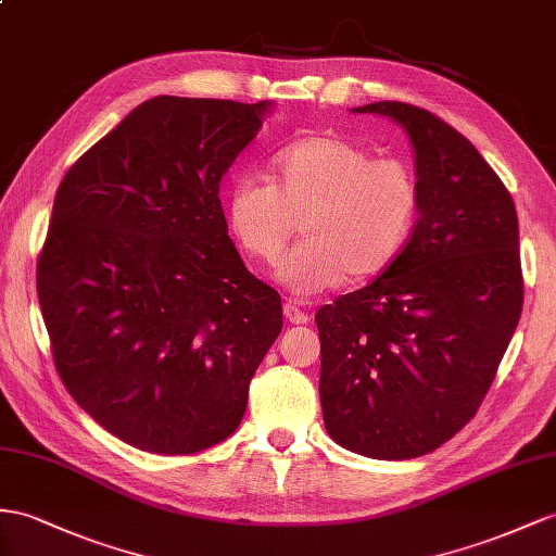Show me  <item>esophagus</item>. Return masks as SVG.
Here are the masks:
<instances>
[{"label": "esophagus", "instance_id": "1", "mask_svg": "<svg viewBox=\"0 0 556 556\" xmlns=\"http://www.w3.org/2000/svg\"><path fill=\"white\" fill-rule=\"evenodd\" d=\"M283 317H287L289 324H307V315L301 309L295 307L293 303H287L283 305Z\"/></svg>", "mask_w": 556, "mask_h": 556}]
</instances>
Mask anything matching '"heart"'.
<instances>
[{"label": "heart", "instance_id": "obj_1", "mask_svg": "<svg viewBox=\"0 0 556 556\" xmlns=\"http://www.w3.org/2000/svg\"><path fill=\"white\" fill-rule=\"evenodd\" d=\"M269 178H239L227 227L251 258L275 263L298 230L305 241L277 265V281L309 298L394 265L418 220L414 168L338 136H309L269 160Z\"/></svg>", "mask_w": 556, "mask_h": 556}]
</instances>
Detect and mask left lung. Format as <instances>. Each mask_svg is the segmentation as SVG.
Returning a JSON list of instances; mask_svg holds the SVG:
<instances>
[{
    "label": "left lung",
    "mask_w": 556,
    "mask_h": 556,
    "mask_svg": "<svg viewBox=\"0 0 556 556\" xmlns=\"http://www.w3.org/2000/svg\"><path fill=\"white\" fill-rule=\"evenodd\" d=\"M352 112L406 131L420 208L394 265L317 312L321 414L343 448L408 460L448 441L491 388L523 305L519 220L495 170L432 112Z\"/></svg>",
    "instance_id": "8db88e82"
}]
</instances>
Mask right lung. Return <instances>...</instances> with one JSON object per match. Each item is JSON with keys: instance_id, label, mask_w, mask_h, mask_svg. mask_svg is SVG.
<instances>
[{"instance_id": "1", "label": "right lung", "mask_w": 556, "mask_h": 556, "mask_svg": "<svg viewBox=\"0 0 556 556\" xmlns=\"http://www.w3.org/2000/svg\"><path fill=\"white\" fill-rule=\"evenodd\" d=\"M273 103L156 96L70 166L37 263L73 400L140 451L230 437L281 331V298L241 263L220 180Z\"/></svg>"}]
</instances>
